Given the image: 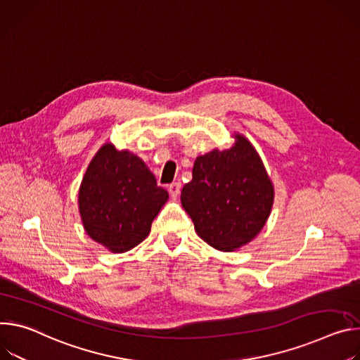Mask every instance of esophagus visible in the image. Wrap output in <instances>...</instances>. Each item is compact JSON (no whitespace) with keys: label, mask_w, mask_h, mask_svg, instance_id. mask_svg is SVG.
Segmentation results:
<instances>
[{"label":"esophagus","mask_w":360,"mask_h":360,"mask_svg":"<svg viewBox=\"0 0 360 360\" xmlns=\"http://www.w3.org/2000/svg\"><path fill=\"white\" fill-rule=\"evenodd\" d=\"M180 190H181V183H179V181L172 183V184L169 186V193H170V195L174 197V198L180 194Z\"/></svg>","instance_id":"obj_1"}]
</instances>
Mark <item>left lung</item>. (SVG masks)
<instances>
[{
    "label": "left lung",
    "instance_id": "1",
    "mask_svg": "<svg viewBox=\"0 0 360 360\" xmlns=\"http://www.w3.org/2000/svg\"><path fill=\"white\" fill-rule=\"evenodd\" d=\"M229 150L195 158L181 206L197 234L221 252L249 243L263 229L273 205V184L255 147L236 134Z\"/></svg>",
    "mask_w": 360,
    "mask_h": 360
}]
</instances>
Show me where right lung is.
<instances>
[{
	"instance_id": "right-lung-1",
	"label": "right lung",
	"mask_w": 360,
	"mask_h": 360,
	"mask_svg": "<svg viewBox=\"0 0 360 360\" xmlns=\"http://www.w3.org/2000/svg\"><path fill=\"white\" fill-rule=\"evenodd\" d=\"M167 198L169 193L157 186L141 158L105 144L84 174L78 205L93 240L114 253H123L148 236Z\"/></svg>"
}]
</instances>
